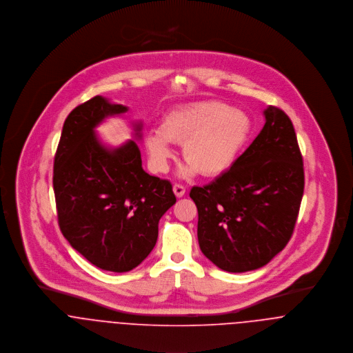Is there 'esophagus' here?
I'll use <instances>...</instances> for the list:
<instances>
[{
  "label": "esophagus",
  "instance_id": "obj_1",
  "mask_svg": "<svg viewBox=\"0 0 353 353\" xmlns=\"http://www.w3.org/2000/svg\"><path fill=\"white\" fill-rule=\"evenodd\" d=\"M173 192H174V195L177 196V197H183V196L185 195V187L181 185V184H174L173 185Z\"/></svg>",
  "mask_w": 353,
  "mask_h": 353
}]
</instances>
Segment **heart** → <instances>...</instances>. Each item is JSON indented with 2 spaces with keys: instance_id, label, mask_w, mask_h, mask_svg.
<instances>
[{
  "instance_id": "heart-1",
  "label": "heart",
  "mask_w": 353,
  "mask_h": 353,
  "mask_svg": "<svg viewBox=\"0 0 353 353\" xmlns=\"http://www.w3.org/2000/svg\"><path fill=\"white\" fill-rule=\"evenodd\" d=\"M250 134L248 115L221 101H195L169 111L159 124L145 135V145L153 168L163 172L173 156L172 143L183 145L188 162L184 173L197 170L212 177L225 173Z\"/></svg>"
}]
</instances>
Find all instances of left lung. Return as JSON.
<instances>
[{"label":"left lung","instance_id":"1","mask_svg":"<svg viewBox=\"0 0 353 353\" xmlns=\"http://www.w3.org/2000/svg\"><path fill=\"white\" fill-rule=\"evenodd\" d=\"M232 168L190 192L203 254L228 272L268 264L288 243L305 188L303 159L290 118L277 107Z\"/></svg>","mask_w":353,"mask_h":353}]
</instances>
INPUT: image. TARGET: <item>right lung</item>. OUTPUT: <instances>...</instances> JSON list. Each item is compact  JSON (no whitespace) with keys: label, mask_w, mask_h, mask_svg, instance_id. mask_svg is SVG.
I'll return each instance as SVG.
<instances>
[{"label":"right lung","mask_w":353,"mask_h":353,"mask_svg":"<svg viewBox=\"0 0 353 353\" xmlns=\"http://www.w3.org/2000/svg\"><path fill=\"white\" fill-rule=\"evenodd\" d=\"M128 108L94 96L65 120L54 158V194L63 236L89 263L128 272L153 250L161 216L176 203L172 184L142 168L135 141L111 149L94 128ZM141 138V123H135Z\"/></svg>","instance_id":"right-lung-1"}]
</instances>
